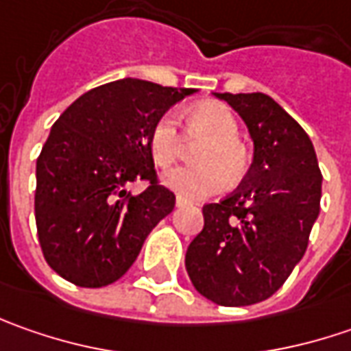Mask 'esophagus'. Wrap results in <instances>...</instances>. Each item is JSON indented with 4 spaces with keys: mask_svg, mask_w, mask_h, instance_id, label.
<instances>
[{
    "mask_svg": "<svg viewBox=\"0 0 351 351\" xmlns=\"http://www.w3.org/2000/svg\"><path fill=\"white\" fill-rule=\"evenodd\" d=\"M185 205H187V201L183 197H176V207H185Z\"/></svg>",
    "mask_w": 351,
    "mask_h": 351,
    "instance_id": "esophagus-1",
    "label": "esophagus"
}]
</instances>
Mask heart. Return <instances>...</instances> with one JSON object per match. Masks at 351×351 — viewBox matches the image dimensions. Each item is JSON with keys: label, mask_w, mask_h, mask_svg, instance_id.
Returning <instances> with one entry per match:
<instances>
[{"label": "heart", "mask_w": 351, "mask_h": 351, "mask_svg": "<svg viewBox=\"0 0 351 351\" xmlns=\"http://www.w3.org/2000/svg\"><path fill=\"white\" fill-rule=\"evenodd\" d=\"M187 128L207 142L195 152V164L176 168L164 176V183L183 199L219 195L228 182H238L248 169V156L238 142V121L221 103H199L187 111ZM148 150L158 168H169L180 154L178 123L171 113L158 117L148 132Z\"/></svg>", "instance_id": "obj_1"}]
</instances>
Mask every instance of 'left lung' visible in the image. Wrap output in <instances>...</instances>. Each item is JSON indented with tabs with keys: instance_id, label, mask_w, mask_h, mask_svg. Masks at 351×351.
Returning <instances> with one entry per match:
<instances>
[{
	"instance_id": "8db88e82",
	"label": "left lung",
	"mask_w": 351,
	"mask_h": 351,
	"mask_svg": "<svg viewBox=\"0 0 351 351\" xmlns=\"http://www.w3.org/2000/svg\"><path fill=\"white\" fill-rule=\"evenodd\" d=\"M248 127L254 160L234 193L203 207L185 267L223 306L269 299L301 262L320 210L322 173L303 127L265 93H215Z\"/></svg>"
}]
</instances>
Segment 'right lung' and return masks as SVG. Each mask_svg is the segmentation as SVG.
<instances>
[{
  "label": "right lung",
  "mask_w": 351,
  "mask_h": 351,
  "mask_svg": "<svg viewBox=\"0 0 351 351\" xmlns=\"http://www.w3.org/2000/svg\"><path fill=\"white\" fill-rule=\"evenodd\" d=\"M191 88L125 77L77 97L50 128L36 160L34 219L47 263L77 287L125 276L146 236L176 205L158 183L148 132ZM149 187L126 191L130 181Z\"/></svg>",
  "instance_id": "obj_1"
}]
</instances>
